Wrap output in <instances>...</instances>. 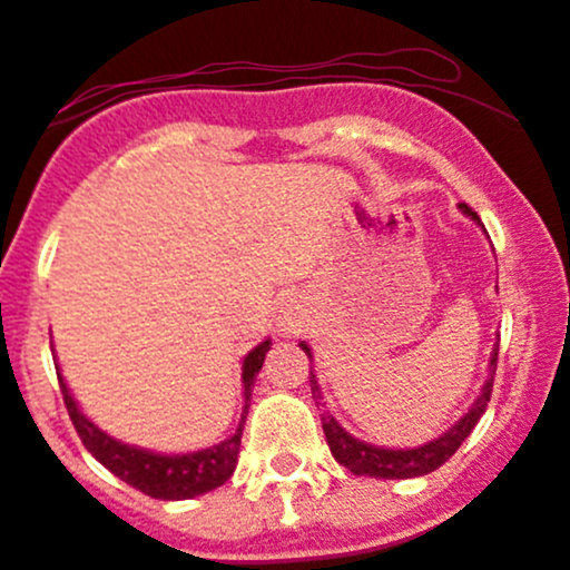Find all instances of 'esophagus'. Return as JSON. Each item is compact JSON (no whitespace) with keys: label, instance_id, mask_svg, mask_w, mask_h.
Masks as SVG:
<instances>
[{"label":"esophagus","instance_id":"1","mask_svg":"<svg viewBox=\"0 0 570 570\" xmlns=\"http://www.w3.org/2000/svg\"><path fill=\"white\" fill-rule=\"evenodd\" d=\"M297 327H299V322L295 316H284L278 322V333H284V335H292V333H297Z\"/></svg>","mask_w":570,"mask_h":570}]
</instances>
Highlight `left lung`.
<instances>
[{
  "mask_svg": "<svg viewBox=\"0 0 570 570\" xmlns=\"http://www.w3.org/2000/svg\"><path fill=\"white\" fill-rule=\"evenodd\" d=\"M460 210L465 214L471 222L481 224V218L468 208L465 203H460ZM484 227V224H481ZM500 341V337H498ZM299 348L314 360V352L305 341H299ZM495 367H498V343L492 346L490 354V367H487V379L481 384L479 397L473 400L471 409L462 414L458 422L452 424L449 430H443L441 435L433 438L428 443H419V446L411 449H386V446H376V443H367L362 438H354L343 428L337 419L330 414V411H322V428L324 435H327V446L333 452V458L341 462L343 468L354 473V476H371V479H416V476H428L433 473L435 468H441L443 462L452 458L454 452L462 446L468 435L473 433L476 422L481 414L487 411V403H490L492 395V381H495ZM311 392H314V400L318 409H327L322 400V386H318V379L311 371Z\"/></svg>",
  "mask_w": 570,
  "mask_h": 570,
  "instance_id": "left-lung-1",
  "label": "left lung"
}]
</instances>
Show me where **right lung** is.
<instances>
[{"label": "right lung", "instance_id": "add662e5", "mask_svg": "<svg viewBox=\"0 0 570 570\" xmlns=\"http://www.w3.org/2000/svg\"><path fill=\"white\" fill-rule=\"evenodd\" d=\"M271 337L262 341L259 346H254L252 352L243 356V414L240 422H237L235 433L224 441L214 443L208 449H197V452L186 454H161L151 452V449L132 446V443H124L118 438H112L99 430L97 424L91 422L89 416L80 411L78 400L72 397L70 386H67L65 376L56 367V376H59L61 395H65V405L70 411V419L78 430L80 441L89 449L91 458H97L105 468L127 481L135 490L146 492L148 498L156 500H189L197 495H205V492L216 490L224 481L235 473L237 454H240V438H243V422H246L248 414V400H252L256 373L262 371V362H265V354L271 352Z\"/></svg>", "mask_w": 570, "mask_h": 570}]
</instances>
